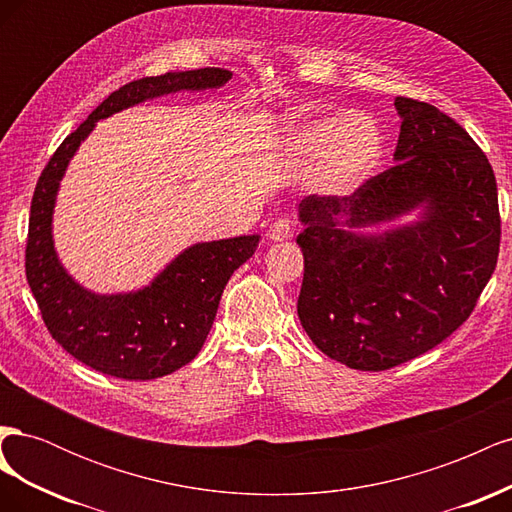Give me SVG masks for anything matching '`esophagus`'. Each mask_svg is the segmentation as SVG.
<instances>
[{
  "label": "esophagus",
  "instance_id": "34e87169",
  "mask_svg": "<svg viewBox=\"0 0 512 512\" xmlns=\"http://www.w3.org/2000/svg\"><path fill=\"white\" fill-rule=\"evenodd\" d=\"M267 235L271 241H288L292 237V224L288 220H277L269 226Z\"/></svg>",
  "mask_w": 512,
  "mask_h": 512
}]
</instances>
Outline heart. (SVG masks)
Segmentation results:
<instances>
[{
    "label": "heart",
    "mask_w": 512,
    "mask_h": 512,
    "mask_svg": "<svg viewBox=\"0 0 512 512\" xmlns=\"http://www.w3.org/2000/svg\"><path fill=\"white\" fill-rule=\"evenodd\" d=\"M286 151L299 164L316 166L320 192L348 196L376 173L384 136L378 121L365 113L324 115L292 128Z\"/></svg>",
    "instance_id": "b5f03b06"
}]
</instances>
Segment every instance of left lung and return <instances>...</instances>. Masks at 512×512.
Masks as SVG:
<instances>
[{"label": "left lung", "mask_w": 512, "mask_h": 512, "mask_svg": "<svg viewBox=\"0 0 512 512\" xmlns=\"http://www.w3.org/2000/svg\"><path fill=\"white\" fill-rule=\"evenodd\" d=\"M395 164L350 196H307L301 327L333 361L382 371L468 320L500 252L498 185L483 151L436 106L395 98ZM417 211L401 227L369 231Z\"/></svg>", "instance_id": "obj_1"}]
</instances>
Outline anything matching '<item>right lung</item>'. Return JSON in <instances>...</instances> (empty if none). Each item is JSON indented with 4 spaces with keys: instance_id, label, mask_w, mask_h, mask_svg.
Segmentation results:
<instances>
[{
    "instance_id": "1",
    "label": "right lung",
    "mask_w": 512,
    "mask_h": 512,
    "mask_svg": "<svg viewBox=\"0 0 512 512\" xmlns=\"http://www.w3.org/2000/svg\"><path fill=\"white\" fill-rule=\"evenodd\" d=\"M230 79V70L200 68L119 87L57 147L38 179L25 250L27 284L55 342L100 374L153 380L188 365L205 344L230 275L252 258L260 235L194 243L147 286L98 294L76 282L57 256L53 211L59 181L100 119L179 91L220 89Z\"/></svg>"
}]
</instances>
